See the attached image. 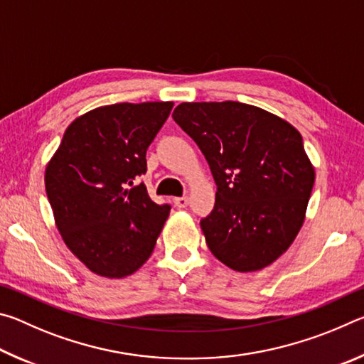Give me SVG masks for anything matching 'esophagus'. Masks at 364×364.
I'll return each mask as SVG.
<instances>
[{
  "instance_id": "esophagus-1",
  "label": "esophagus",
  "mask_w": 364,
  "mask_h": 364,
  "mask_svg": "<svg viewBox=\"0 0 364 364\" xmlns=\"http://www.w3.org/2000/svg\"><path fill=\"white\" fill-rule=\"evenodd\" d=\"M175 205L178 207V208H184V207H188V204H189V199L186 196H183V197H175Z\"/></svg>"
}]
</instances>
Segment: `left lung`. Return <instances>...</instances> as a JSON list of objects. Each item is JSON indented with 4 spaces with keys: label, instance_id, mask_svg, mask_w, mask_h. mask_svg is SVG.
<instances>
[{
    "label": "left lung",
    "instance_id": "left-lung-1",
    "mask_svg": "<svg viewBox=\"0 0 364 364\" xmlns=\"http://www.w3.org/2000/svg\"><path fill=\"white\" fill-rule=\"evenodd\" d=\"M173 120L199 146L217 183L213 210L200 220L208 249L236 271L268 267L300 231L315 183L300 133L236 101L183 102Z\"/></svg>",
    "mask_w": 364,
    "mask_h": 364
}]
</instances>
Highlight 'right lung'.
Instances as JSON below:
<instances>
[{
    "label": "right lung",
    "instance_id": "right-lung-1",
    "mask_svg": "<svg viewBox=\"0 0 364 364\" xmlns=\"http://www.w3.org/2000/svg\"><path fill=\"white\" fill-rule=\"evenodd\" d=\"M173 102L112 104L73 120L46 167V196L67 247L93 273L123 278L151 257L170 204L136 178Z\"/></svg>",
    "mask_w": 364,
    "mask_h": 364
}]
</instances>
